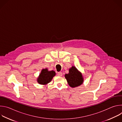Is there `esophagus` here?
<instances>
[{"label":"esophagus","instance_id":"34e87169","mask_svg":"<svg viewBox=\"0 0 122 122\" xmlns=\"http://www.w3.org/2000/svg\"><path fill=\"white\" fill-rule=\"evenodd\" d=\"M62 73L61 72H58L57 73V75L58 76H62Z\"/></svg>","mask_w":122,"mask_h":122}]
</instances>
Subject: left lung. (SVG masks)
<instances>
[{"mask_svg":"<svg viewBox=\"0 0 122 122\" xmlns=\"http://www.w3.org/2000/svg\"><path fill=\"white\" fill-rule=\"evenodd\" d=\"M65 78L68 84L71 87H75L83 82L82 74L75 66H72L69 70V73L65 74Z\"/></svg>","mask_w":122,"mask_h":122,"instance_id":"8db88e82","label":"left lung"}]
</instances>
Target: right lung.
Returning <instances> with one entry per match:
<instances>
[{
	"label": "right lung",
	"mask_w": 122,
	"mask_h": 122,
	"mask_svg": "<svg viewBox=\"0 0 122 122\" xmlns=\"http://www.w3.org/2000/svg\"><path fill=\"white\" fill-rule=\"evenodd\" d=\"M55 75L56 72L54 71H48L47 68L43 69L38 78V82L41 84H46L51 81Z\"/></svg>",
	"instance_id": "obj_1"
}]
</instances>
